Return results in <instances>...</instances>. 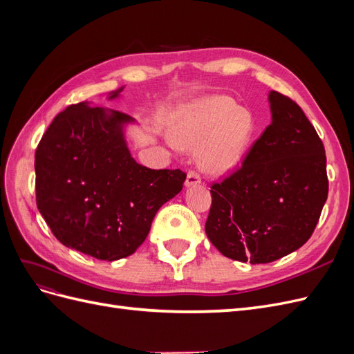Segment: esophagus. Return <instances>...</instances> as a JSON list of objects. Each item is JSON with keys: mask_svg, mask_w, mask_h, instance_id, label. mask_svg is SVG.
Wrapping results in <instances>:
<instances>
[{"mask_svg": "<svg viewBox=\"0 0 354 354\" xmlns=\"http://www.w3.org/2000/svg\"><path fill=\"white\" fill-rule=\"evenodd\" d=\"M201 185V177L195 171H189L187 173V178H186V187H192V186H198Z\"/></svg>", "mask_w": 354, "mask_h": 354, "instance_id": "1", "label": "esophagus"}]
</instances>
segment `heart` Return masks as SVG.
Instances as JSON below:
<instances>
[{
	"instance_id": "obj_1",
	"label": "heart",
	"mask_w": 354,
	"mask_h": 354,
	"mask_svg": "<svg viewBox=\"0 0 354 354\" xmlns=\"http://www.w3.org/2000/svg\"><path fill=\"white\" fill-rule=\"evenodd\" d=\"M255 131L252 115L226 95H211L181 112L171 137L183 151H196L203 173L220 177L242 162Z\"/></svg>"
}]
</instances>
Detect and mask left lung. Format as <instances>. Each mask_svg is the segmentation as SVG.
I'll return each instance as SVG.
<instances>
[{
	"instance_id": "1",
	"label": "left lung",
	"mask_w": 354,
	"mask_h": 354,
	"mask_svg": "<svg viewBox=\"0 0 354 354\" xmlns=\"http://www.w3.org/2000/svg\"><path fill=\"white\" fill-rule=\"evenodd\" d=\"M272 122L242 167L211 186V243L232 260L272 263L308 241L328 198L325 147L299 106L269 93Z\"/></svg>"
}]
</instances>
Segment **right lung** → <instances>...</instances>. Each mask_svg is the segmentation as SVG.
Here are the masks:
<instances>
[{"label": "right lung", "instance_id": "1", "mask_svg": "<svg viewBox=\"0 0 354 354\" xmlns=\"http://www.w3.org/2000/svg\"><path fill=\"white\" fill-rule=\"evenodd\" d=\"M136 124L125 113L81 102L59 113L42 136L35 152L37 207L68 248L106 261L131 255L158 209L183 189V171L136 162L125 136Z\"/></svg>", "mask_w": 354, "mask_h": 354}]
</instances>
